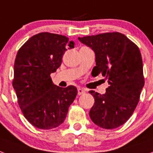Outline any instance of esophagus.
Returning <instances> with one entry per match:
<instances>
[{
    "label": "esophagus",
    "instance_id": "1",
    "mask_svg": "<svg viewBox=\"0 0 153 153\" xmlns=\"http://www.w3.org/2000/svg\"><path fill=\"white\" fill-rule=\"evenodd\" d=\"M77 92H78V95H82L85 93V90L83 89V88H77Z\"/></svg>",
    "mask_w": 153,
    "mask_h": 153
}]
</instances>
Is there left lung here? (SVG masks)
I'll list each match as a JSON object with an SVG mask.
<instances>
[{"instance_id": "obj_1", "label": "left lung", "mask_w": 153, "mask_h": 153, "mask_svg": "<svg viewBox=\"0 0 153 153\" xmlns=\"http://www.w3.org/2000/svg\"><path fill=\"white\" fill-rule=\"evenodd\" d=\"M79 40L95 52L96 66L92 76L101 74L109 85L103 95L90 91L95 99L90 118L102 128L120 127L134 112L144 85L139 48L117 32L79 37Z\"/></svg>"}]
</instances>
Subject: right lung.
I'll return each mask as SVG.
<instances>
[{
  "instance_id": "1",
  "label": "right lung",
  "mask_w": 153,
  "mask_h": 153,
  "mask_svg": "<svg viewBox=\"0 0 153 153\" xmlns=\"http://www.w3.org/2000/svg\"><path fill=\"white\" fill-rule=\"evenodd\" d=\"M68 47L73 48L74 43L65 36L40 33L28 39L16 56L13 86L19 107L28 121L41 129L61 125L77 95L76 88L56 86L50 76Z\"/></svg>"
}]
</instances>
